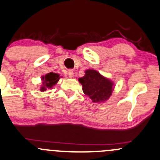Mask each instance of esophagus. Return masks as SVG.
<instances>
[{"mask_svg": "<svg viewBox=\"0 0 160 160\" xmlns=\"http://www.w3.org/2000/svg\"><path fill=\"white\" fill-rule=\"evenodd\" d=\"M68 75L69 76L70 78H72L73 76H74V71H73L72 70H69L68 72Z\"/></svg>", "mask_w": 160, "mask_h": 160, "instance_id": "34e87169", "label": "esophagus"}]
</instances>
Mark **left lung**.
<instances>
[{
    "mask_svg": "<svg viewBox=\"0 0 160 160\" xmlns=\"http://www.w3.org/2000/svg\"><path fill=\"white\" fill-rule=\"evenodd\" d=\"M79 82L82 86L84 93L93 102L105 101L112 95L113 82L100 75L97 71H86V74L79 78Z\"/></svg>",
    "mask_w": 160,
    "mask_h": 160,
    "instance_id": "1",
    "label": "left lung"
}]
</instances>
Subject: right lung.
<instances>
[{
	"label": "right lung",
	"instance_id": "right-lung-1",
	"mask_svg": "<svg viewBox=\"0 0 160 160\" xmlns=\"http://www.w3.org/2000/svg\"><path fill=\"white\" fill-rule=\"evenodd\" d=\"M60 79V75L56 73L50 72L45 76H42L43 86L41 87V91H45L47 88H52Z\"/></svg>",
	"mask_w": 160,
	"mask_h": 160
}]
</instances>
